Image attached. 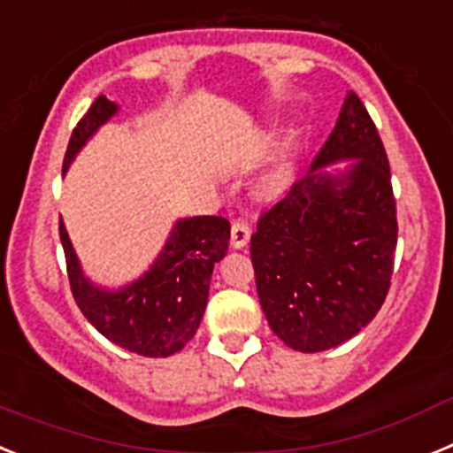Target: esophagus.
Returning a JSON list of instances; mask_svg holds the SVG:
<instances>
[{"instance_id": "1", "label": "esophagus", "mask_w": 453, "mask_h": 453, "mask_svg": "<svg viewBox=\"0 0 453 453\" xmlns=\"http://www.w3.org/2000/svg\"><path fill=\"white\" fill-rule=\"evenodd\" d=\"M252 230L250 226H248L243 219H236V221H232V227H230V243L232 248H243L248 243V239H250Z\"/></svg>"}]
</instances>
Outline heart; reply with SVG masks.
I'll list each match as a JSON object with an SVG mask.
<instances>
[{
	"label": "heart",
	"mask_w": 453,
	"mask_h": 453,
	"mask_svg": "<svg viewBox=\"0 0 453 453\" xmlns=\"http://www.w3.org/2000/svg\"><path fill=\"white\" fill-rule=\"evenodd\" d=\"M262 182H264V189L271 191V194L282 191L284 187L291 182V165H288L287 157H284V156L277 157V160L273 162L271 166H268L266 173H264Z\"/></svg>",
	"instance_id": "obj_1"
}]
</instances>
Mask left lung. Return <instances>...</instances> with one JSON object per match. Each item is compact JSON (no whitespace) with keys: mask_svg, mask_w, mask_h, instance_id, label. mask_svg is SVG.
Wrapping results in <instances>:
<instances>
[{"mask_svg":"<svg viewBox=\"0 0 453 453\" xmlns=\"http://www.w3.org/2000/svg\"><path fill=\"white\" fill-rule=\"evenodd\" d=\"M357 159L345 174L318 168ZM397 246L390 166L377 126L354 92L304 178L257 221V293L273 332L297 352L357 336L384 304Z\"/></svg>","mask_w":453,"mask_h":453,"instance_id":"obj_1","label":"left lung"}]
</instances>
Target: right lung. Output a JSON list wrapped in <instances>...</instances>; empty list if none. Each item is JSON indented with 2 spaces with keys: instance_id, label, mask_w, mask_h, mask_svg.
Segmentation results:
<instances>
[{
  "instance_id": "1",
  "label": "right lung",
  "mask_w": 453,
  "mask_h": 453,
  "mask_svg": "<svg viewBox=\"0 0 453 453\" xmlns=\"http://www.w3.org/2000/svg\"><path fill=\"white\" fill-rule=\"evenodd\" d=\"M117 110L115 101L96 96L72 133L63 171ZM58 230L72 296L96 332L128 352L153 358L180 352L194 338L205 313L214 264L227 252L230 223L226 219L191 217L176 221L153 266L119 291L89 282L63 221Z\"/></svg>"
}]
</instances>
